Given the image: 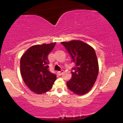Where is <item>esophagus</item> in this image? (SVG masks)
Here are the masks:
<instances>
[{"instance_id":"esophagus-1","label":"esophagus","mask_w":123,"mask_h":123,"mask_svg":"<svg viewBox=\"0 0 123 123\" xmlns=\"http://www.w3.org/2000/svg\"><path fill=\"white\" fill-rule=\"evenodd\" d=\"M63 70H61V71H59V72H57V74H58V75H59V76H61V75H62V74L63 73Z\"/></svg>"}]
</instances>
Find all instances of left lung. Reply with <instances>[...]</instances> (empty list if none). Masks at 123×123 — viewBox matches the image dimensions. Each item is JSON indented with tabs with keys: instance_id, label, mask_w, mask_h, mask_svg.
I'll return each mask as SVG.
<instances>
[{
	"instance_id": "left-lung-1",
	"label": "left lung",
	"mask_w": 123,
	"mask_h": 123,
	"mask_svg": "<svg viewBox=\"0 0 123 123\" xmlns=\"http://www.w3.org/2000/svg\"><path fill=\"white\" fill-rule=\"evenodd\" d=\"M70 54L75 66L72 70L71 79L66 82L70 91L84 95L91 90L98 74V62L94 49L82 41L61 42Z\"/></svg>"
}]
</instances>
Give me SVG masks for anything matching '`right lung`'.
<instances>
[{
    "label": "right lung",
    "instance_id": "1",
    "mask_svg": "<svg viewBox=\"0 0 123 123\" xmlns=\"http://www.w3.org/2000/svg\"><path fill=\"white\" fill-rule=\"evenodd\" d=\"M55 44L33 46L21 58L20 70L24 81L31 91L37 94L50 90L57 78L55 74L49 71L47 57Z\"/></svg>",
    "mask_w": 123,
    "mask_h": 123
}]
</instances>
